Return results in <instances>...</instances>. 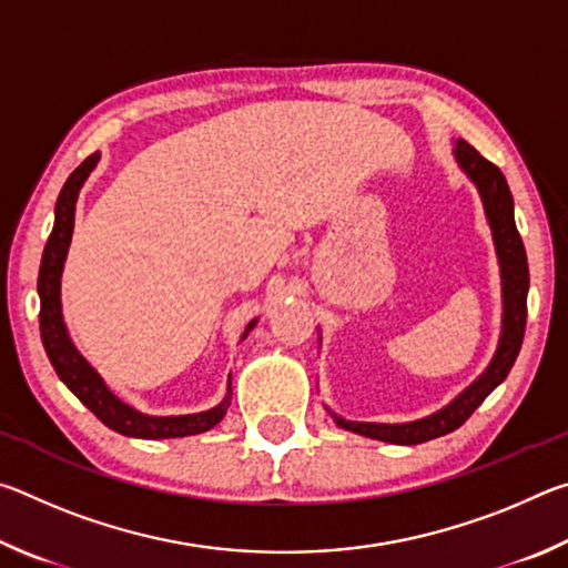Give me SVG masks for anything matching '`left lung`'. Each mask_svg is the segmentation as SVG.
<instances>
[{"label": "left lung", "instance_id": "obj_1", "mask_svg": "<svg viewBox=\"0 0 568 568\" xmlns=\"http://www.w3.org/2000/svg\"><path fill=\"white\" fill-rule=\"evenodd\" d=\"M454 155L458 168L466 172L470 182L478 187V195L484 200L486 220L491 225L498 265H501V291H504V321H501V338H498V348L494 353V361L488 368L470 383V386L440 408L434 416H426L420 420L410 423H361V420H345L341 416L335 418L341 428L353 430V434L386 440V444L398 446H416L434 440L438 436H446L458 426H464L470 413H474L480 403L486 400L498 383H504L511 365L516 363V355L521 351L524 331H526V293H528V263L526 250L521 243V235L516 230L514 220V197L511 190L506 185L504 172L498 170L494 162L480 158L478 152L468 145L466 140H458L454 148Z\"/></svg>", "mask_w": 568, "mask_h": 568}]
</instances>
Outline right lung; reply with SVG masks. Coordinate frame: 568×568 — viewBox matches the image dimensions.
I'll return each instance as SVG.
<instances>
[{
  "label": "right lung",
  "mask_w": 568,
  "mask_h": 568,
  "mask_svg": "<svg viewBox=\"0 0 568 568\" xmlns=\"http://www.w3.org/2000/svg\"><path fill=\"white\" fill-rule=\"evenodd\" d=\"M100 160V152H94L88 160L77 168L70 178H67L64 187L57 197L54 205V227L52 235L47 240L42 265H40V281H37V293H40V333L44 351L50 355V363L54 365L57 376L70 388L84 406H88L94 416H98L104 426L118 430L122 436L130 438H182L205 434L213 426L223 420L225 410L233 398L227 381V396L217 403L215 408L203 413H187V416H145V413L134 410L128 403H122L114 393L104 386L100 373L82 358L80 351L67 333V325L62 318V301H60V285H62V267L67 250H70L72 230H74V205L77 195L90 178ZM257 321H250L245 335L253 331Z\"/></svg>",
  "instance_id": "add662e5"
}]
</instances>
